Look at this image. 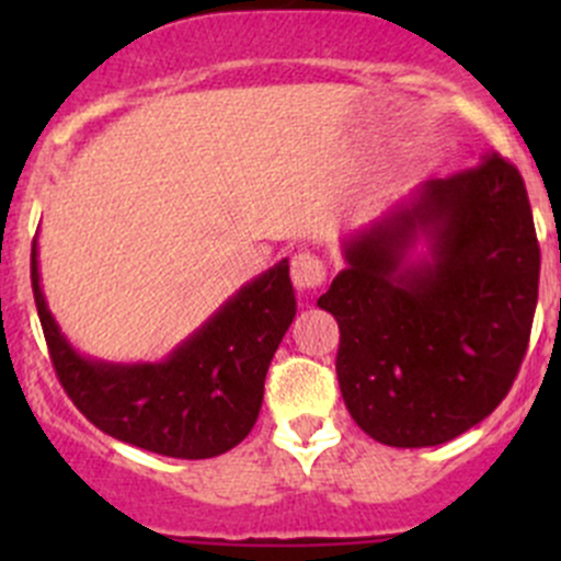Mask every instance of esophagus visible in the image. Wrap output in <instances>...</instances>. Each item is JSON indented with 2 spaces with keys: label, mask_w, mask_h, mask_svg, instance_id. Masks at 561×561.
I'll return each instance as SVG.
<instances>
[{
  "label": "esophagus",
  "mask_w": 561,
  "mask_h": 561,
  "mask_svg": "<svg viewBox=\"0 0 561 561\" xmlns=\"http://www.w3.org/2000/svg\"><path fill=\"white\" fill-rule=\"evenodd\" d=\"M290 276L293 285H296L298 290L309 293L322 285V279H325V265H322V260H317L314 254L298 252L290 263Z\"/></svg>",
  "instance_id": "34e87169"
}]
</instances>
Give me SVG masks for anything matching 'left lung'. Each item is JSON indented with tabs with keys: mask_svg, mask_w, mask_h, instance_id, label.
Listing matches in <instances>:
<instances>
[{
	"mask_svg": "<svg viewBox=\"0 0 561 561\" xmlns=\"http://www.w3.org/2000/svg\"><path fill=\"white\" fill-rule=\"evenodd\" d=\"M317 307L336 317L353 421L390 448L478 426L511 390L537 307L540 247L522 173L494 151L417 184L342 236Z\"/></svg>",
	"mask_w": 561,
	"mask_h": 561,
	"instance_id": "left-lung-1",
	"label": "left lung"
}]
</instances>
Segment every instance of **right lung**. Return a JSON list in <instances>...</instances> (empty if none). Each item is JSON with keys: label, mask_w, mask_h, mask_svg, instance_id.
<instances>
[{"label": "right lung", "mask_w": 561, "mask_h": 561, "mask_svg": "<svg viewBox=\"0 0 561 561\" xmlns=\"http://www.w3.org/2000/svg\"><path fill=\"white\" fill-rule=\"evenodd\" d=\"M32 290L50 360L78 410L111 437L171 458L228 454L252 432L271 358L296 317L290 263L241 285L162 360L92 358L50 314L32 244Z\"/></svg>", "instance_id": "right-lung-1"}]
</instances>
